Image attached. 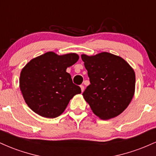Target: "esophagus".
I'll return each mask as SVG.
<instances>
[{"instance_id": "34e87169", "label": "esophagus", "mask_w": 156, "mask_h": 156, "mask_svg": "<svg viewBox=\"0 0 156 156\" xmlns=\"http://www.w3.org/2000/svg\"><path fill=\"white\" fill-rule=\"evenodd\" d=\"M80 89H81V92H83L84 91V86L83 85H80Z\"/></svg>"}]
</instances>
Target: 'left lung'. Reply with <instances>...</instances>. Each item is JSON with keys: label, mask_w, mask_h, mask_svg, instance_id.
I'll list each match as a JSON object with an SVG mask.
<instances>
[{"label": "left lung", "mask_w": 156, "mask_h": 156, "mask_svg": "<svg viewBox=\"0 0 156 156\" xmlns=\"http://www.w3.org/2000/svg\"><path fill=\"white\" fill-rule=\"evenodd\" d=\"M90 84L83 93L93 113L102 119L120 114L128 107L135 92L136 76L121 57L103 52L81 55Z\"/></svg>", "instance_id": "8db88e82"}]
</instances>
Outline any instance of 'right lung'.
Instances as JSON below:
<instances>
[{
  "instance_id": "right-lung-1",
  "label": "right lung",
  "mask_w": 156,
  "mask_h": 156,
  "mask_svg": "<svg viewBox=\"0 0 156 156\" xmlns=\"http://www.w3.org/2000/svg\"><path fill=\"white\" fill-rule=\"evenodd\" d=\"M78 58L76 53L58 55L48 52L31 59L23 68L20 88L33 112L43 117L55 118L64 112L73 96L81 92L66 72Z\"/></svg>"
}]
</instances>
